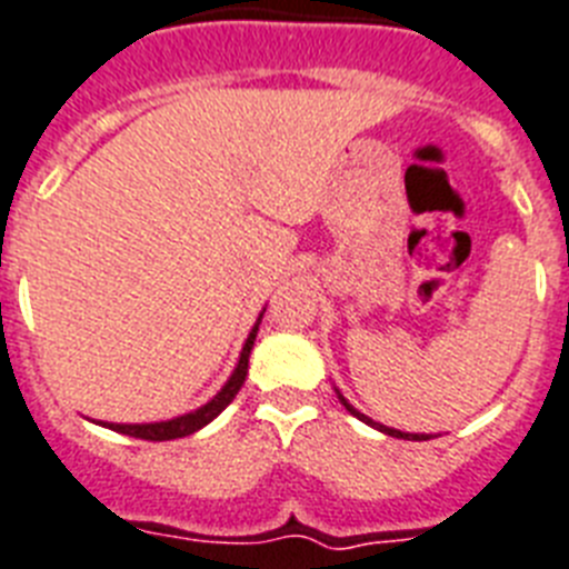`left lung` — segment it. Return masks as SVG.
<instances>
[{"label":"left lung","instance_id":"obj_1","mask_svg":"<svg viewBox=\"0 0 569 569\" xmlns=\"http://www.w3.org/2000/svg\"><path fill=\"white\" fill-rule=\"evenodd\" d=\"M339 400H341V403H345V409H348L350 415H357L359 420H365V423H371V427H377V429H380V432H386V436L406 438V441H427V438H429V436H418V432H400V429H391V427H382V423H373L371 418H365L362 412H357V409H353V406H350L348 400H345V397H341V395H339Z\"/></svg>","mask_w":569,"mask_h":569}]
</instances>
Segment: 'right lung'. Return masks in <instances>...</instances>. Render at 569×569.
I'll use <instances>...</instances> for the list:
<instances>
[{
	"instance_id": "right-lung-1",
	"label": "right lung",
	"mask_w": 569,
	"mask_h": 569,
	"mask_svg": "<svg viewBox=\"0 0 569 569\" xmlns=\"http://www.w3.org/2000/svg\"><path fill=\"white\" fill-rule=\"evenodd\" d=\"M257 330H260V321L253 325L251 336H248V341H244L237 371L230 373V380L224 382V389L212 397L207 406H201V409H196V412L180 415V418H174V420H163V423H108V427L117 429V432H122V436L142 438V441H172V438L192 436V432H198L201 427H207L212 418H219V415L228 409L230 400H233V397L239 395V389H242L244 377H248V357H251Z\"/></svg>"
}]
</instances>
